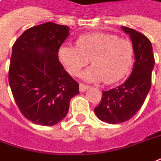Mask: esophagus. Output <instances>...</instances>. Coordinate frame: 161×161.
<instances>
[{
	"label": "esophagus",
	"mask_w": 161,
	"mask_h": 161,
	"mask_svg": "<svg viewBox=\"0 0 161 161\" xmlns=\"http://www.w3.org/2000/svg\"><path fill=\"white\" fill-rule=\"evenodd\" d=\"M88 86L87 85H85L83 83H80V92H85L88 88Z\"/></svg>",
	"instance_id": "obj_1"
}]
</instances>
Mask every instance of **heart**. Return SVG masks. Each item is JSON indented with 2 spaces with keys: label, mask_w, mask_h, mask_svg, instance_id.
<instances>
[{
  "label": "heart",
  "mask_w": 161,
  "mask_h": 161,
  "mask_svg": "<svg viewBox=\"0 0 161 161\" xmlns=\"http://www.w3.org/2000/svg\"><path fill=\"white\" fill-rule=\"evenodd\" d=\"M59 59L70 74L77 76L91 60V68L83 74L87 81L117 82L129 72L134 48L128 39L109 33H90L79 37L75 46H62Z\"/></svg>",
  "instance_id": "1"
}]
</instances>
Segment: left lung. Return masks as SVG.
Instances as JSON below:
<instances>
[{"label":"left lung","mask_w":161,"mask_h":161,"mask_svg":"<svg viewBox=\"0 0 161 161\" xmlns=\"http://www.w3.org/2000/svg\"><path fill=\"white\" fill-rule=\"evenodd\" d=\"M122 30L129 34L133 45L132 72L125 83L103 92L102 101L95 108L100 120L111 125L128 121L140 109L151 88L155 63L151 41L133 29L122 26Z\"/></svg>","instance_id":"8db88e82"}]
</instances>
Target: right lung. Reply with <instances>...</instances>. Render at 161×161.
I'll list each match as a JSON object with an SVG mask.
<instances>
[{
	"mask_svg": "<svg viewBox=\"0 0 161 161\" xmlns=\"http://www.w3.org/2000/svg\"><path fill=\"white\" fill-rule=\"evenodd\" d=\"M69 28L45 23L30 28L12 47L8 82L20 111L36 125L53 126L64 119L79 84L58 60Z\"/></svg>",
	"mask_w": 161,
	"mask_h": 161,
	"instance_id": "1",
	"label": "right lung"
}]
</instances>
